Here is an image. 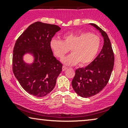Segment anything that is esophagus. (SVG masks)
I'll return each mask as SVG.
<instances>
[{
    "instance_id": "esophagus-1",
    "label": "esophagus",
    "mask_w": 128,
    "mask_h": 128,
    "mask_svg": "<svg viewBox=\"0 0 128 128\" xmlns=\"http://www.w3.org/2000/svg\"><path fill=\"white\" fill-rule=\"evenodd\" d=\"M67 67H66V66H63L62 67V71H65V70H67Z\"/></svg>"
}]
</instances>
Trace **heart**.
<instances>
[{
    "label": "heart",
    "instance_id": "obj_1",
    "mask_svg": "<svg viewBox=\"0 0 128 128\" xmlns=\"http://www.w3.org/2000/svg\"><path fill=\"white\" fill-rule=\"evenodd\" d=\"M64 42L53 38L50 46L58 58H62L70 49L72 54L62 60L65 65L73 66L88 64L94 59L101 46L100 37L88 32L68 34L64 36Z\"/></svg>",
    "mask_w": 128,
    "mask_h": 128
}]
</instances>
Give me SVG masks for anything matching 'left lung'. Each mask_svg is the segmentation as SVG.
I'll return each mask as SVG.
<instances>
[{"mask_svg": "<svg viewBox=\"0 0 128 128\" xmlns=\"http://www.w3.org/2000/svg\"><path fill=\"white\" fill-rule=\"evenodd\" d=\"M90 24L99 30L104 42L100 54L89 65L76 70L72 85L82 98H90L101 92L109 81L114 67V52L108 35L96 24Z\"/></svg>", "mask_w": 128, "mask_h": 128, "instance_id": "1", "label": "left lung"}]
</instances>
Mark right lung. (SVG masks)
<instances>
[{
    "instance_id": "right-lung-1",
    "label": "right lung",
    "mask_w": 128,
    "mask_h": 128,
    "mask_svg": "<svg viewBox=\"0 0 128 128\" xmlns=\"http://www.w3.org/2000/svg\"><path fill=\"white\" fill-rule=\"evenodd\" d=\"M60 29L55 24L36 22L16 41L13 49L12 71L20 86L30 94L38 98L45 96L55 87L62 64L53 55L50 42ZM27 52L34 57L32 64L23 61V56Z\"/></svg>"
}]
</instances>
